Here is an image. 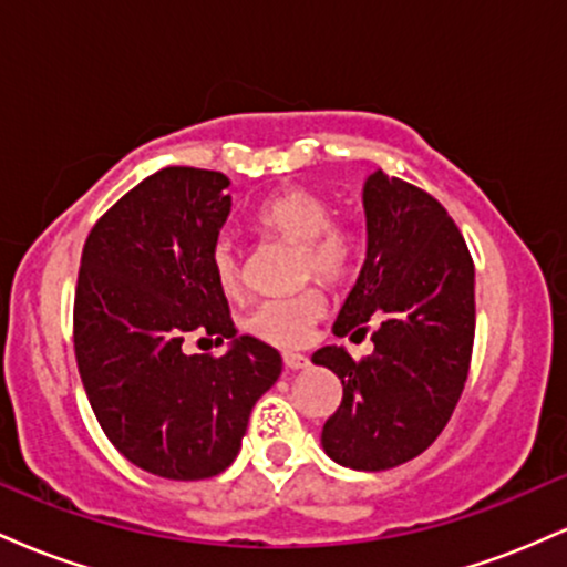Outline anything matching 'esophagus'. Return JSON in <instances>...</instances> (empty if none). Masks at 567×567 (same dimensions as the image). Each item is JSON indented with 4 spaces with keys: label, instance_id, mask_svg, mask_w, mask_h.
Instances as JSON below:
<instances>
[{
    "label": "esophagus",
    "instance_id": "1",
    "mask_svg": "<svg viewBox=\"0 0 567 567\" xmlns=\"http://www.w3.org/2000/svg\"><path fill=\"white\" fill-rule=\"evenodd\" d=\"M282 360H285V368H288V370H306L311 365L309 357H303V354H285Z\"/></svg>",
    "mask_w": 567,
    "mask_h": 567
}]
</instances>
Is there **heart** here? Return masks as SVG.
I'll return each mask as SVG.
<instances>
[{
  "label": "heart",
  "mask_w": 567,
  "mask_h": 567,
  "mask_svg": "<svg viewBox=\"0 0 567 567\" xmlns=\"http://www.w3.org/2000/svg\"><path fill=\"white\" fill-rule=\"evenodd\" d=\"M330 202L315 192L292 188L271 197L258 210L261 229L277 234L303 247L306 275H317L324 282H338L357 261V234L347 224L330 218ZM210 269L218 288L226 296H237L245 282L243 252L231 237H218L210 250ZM328 315L322 290L309 288L298 296L269 298L258 303L247 317V328L256 338L271 347L296 349L309 338L311 328Z\"/></svg>",
  "instance_id": "b5f03b06"
}]
</instances>
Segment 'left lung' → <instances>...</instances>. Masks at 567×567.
I'll use <instances>...</instances> for the list:
<instances>
[{
    "mask_svg": "<svg viewBox=\"0 0 567 567\" xmlns=\"http://www.w3.org/2000/svg\"><path fill=\"white\" fill-rule=\"evenodd\" d=\"M368 252L333 333L365 336L354 362L322 347L311 362L341 379L343 400L322 426L336 464L383 472L440 437L464 392L474 343V264L458 226L421 188L375 171L362 188Z\"/></svg>",
    "mask_w": 567,
    "mask_h": 567,
    "instance_id": "8db88e82",
    "label": "left lung"
}]
</instances>
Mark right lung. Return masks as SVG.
Segmentation results:
<instances>
[{"label": "right lung", "instance_id": "1", "mask_svg": "<svg viewBox=\"0 0 567 567\" xmlns=\"http://www.w3.org/2000/svg\"><path fill=\"white\" fill-rule=\"evenodd\" d=\"M229 184L216 171L162 167L97 220L82 250L74 351L90 408L130 464L165 480L229 470L252 405L282 373L277 349L237 336L210 269ZM188 332L233 347L188 358Z\"/></svg>", "mask_w": 567, "mask_h": 567}]
</instances>
